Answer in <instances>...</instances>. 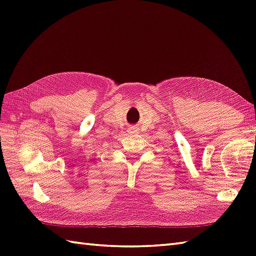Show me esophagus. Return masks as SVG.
Instances as JSON below:
<instances>
[{
	"label": "esophagus",
	"instance_id": "34e87169",
	"mask_svg": "<svg viewBox=\"0 0 256 256\" xmlns=\"http://www.w3.org/2000/svg\"><path fill=\"white\" fill-rule=\"evenodd\" d=\"M136 130H138V129H136V127H130L129 128V132L130 134H134V132H136Z\"/></svg>",
	"mask_w": 256,
	"mask_h": 256
}]
</instances>
